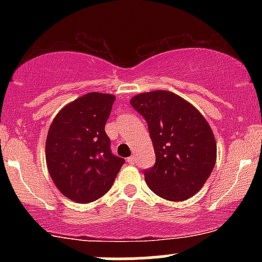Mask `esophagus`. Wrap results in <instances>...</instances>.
Wrapping results in <instances>:
<instances>
[{"instance_id":"obj_1","label":"esophagus","mask_w":262,"mask_h":262,"mask_svg":"<svg viewBox=\"0 0 262 262\" xmlns=\"http://www.w3.org/2000/svg\"><path fill=\"white\" fill-rule=\"evenodd\" d=\"M129 164H135V161H137V159H135V156L133 155V156H130V158H128V160H127Z\"/></svg>"}]
</instances>
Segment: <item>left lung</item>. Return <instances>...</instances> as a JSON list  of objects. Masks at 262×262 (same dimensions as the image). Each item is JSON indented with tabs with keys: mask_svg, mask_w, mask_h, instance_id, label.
I'll return each instance as SVG.
<instances>
[{
	"mask_svg": "<svg viewBox=\"0 0 262 262\" xmlns=\"http://www.w3.org/2000/svg\"><path fill=\"white\" fill-rule=\"evenodd\" d=\"M130 104L145 118L155 164L144 170L155 194L175 202L196 194L212 172L217 145L209 124L198 111L170 91L134 96Z\"/></svg>",
	"mask_w": 262,
	"mask_h": 262,
	"instance_id": "left-lung-1",
	"label": "left lung"
}]
</instances>
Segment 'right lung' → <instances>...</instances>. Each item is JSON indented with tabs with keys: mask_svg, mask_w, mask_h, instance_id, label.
Here are the masks:
<instances>
[{
	"mask_svg": "<svg viewBox=\"0 0 262 262\" xmlns=\"http://www.w3.org/2000/svg\"><path fill=\"white\" fill-rule=\"evenodd\" d=\"M113 102V95L87 93L62 108L48 132V170L60 192L74 202H93L106 194L124 164L112 154L104 130Z\"/></svg>",
	"mask_w": 262,
	"mask_h": 262,
	"instance_id": "right-lung-1",
	"label": "right lung"
}]
</instances>
